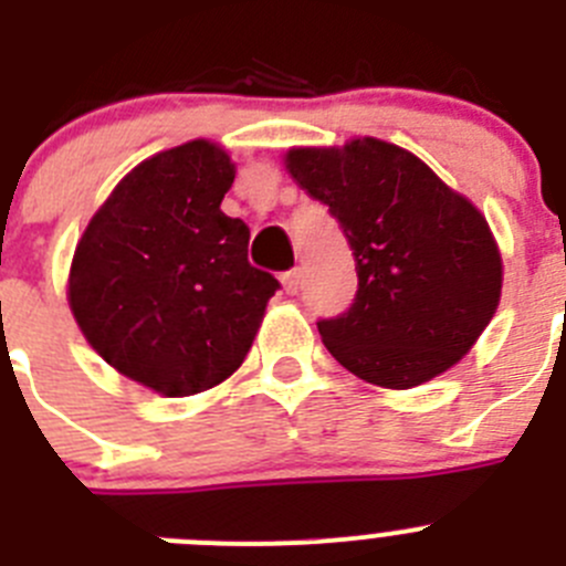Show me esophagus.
<instances>
[{
    "label": "esophagus",
    "mask_w": 566,
    "mask_h": 566,
    "mask_svg": "<svg viewBox=\"0 0 566 566\" xmlns=\"http://www.w3.org/2000/svg\"><path fill=\"white\" fill-rule=\"evenodd\" d=\"M300 277H303V274H300V269H292V272H286V274H283V277H280V283H283L286 294H297Z\"/></svg>",
    "instance_id": "esophagus-1"
}]
</instances>
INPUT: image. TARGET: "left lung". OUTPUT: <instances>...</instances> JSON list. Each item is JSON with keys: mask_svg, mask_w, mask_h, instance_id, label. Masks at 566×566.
<instances>
[{"mask_svg": "<svg viewBox=\"0 0 566 566\" xmlns=\"http://www.w3.org/2000/svg\"><path fill=\"white\" fill-rule=\"evenodd\" d=\"M286 169L348 238L357 297L319 337L379 388H417L473 348L502 300V252L484 214L422 158L379 138L292 147Z\"/></svg>", "mask_w": 566, "mask_h": 566, "instance_id": "8db88e82", "label": "left lung"}]
</instances>
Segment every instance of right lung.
<instances>
[{"mask_svg":"<svg viewBox=\"0 0 566 566\" xmlns=\"http://www.w3.org/2000/svg\"><path fill=\"white\" fill-rule=\"evenodd\" d=\"M232 181L221 144L164 149L115 184L73 252L67 303L84 339L161 397L232 377L280 289L247 260V223L223 214Z\"/></svg>","mask_w":566,"mask_h":566,"instance_id":"right-lung-1","label":"right lung"}]
</instances>
